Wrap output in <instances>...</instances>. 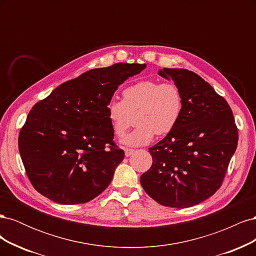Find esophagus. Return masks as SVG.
<instances>
[{"mask_svg":"<svg viewBox=\"0 0 256 256\" xmlns=\"http://www.w3.org/2000/svg\"><path fill=\"white\" fill-rule=\"evenodd\" d=\"M134 150H131V148H125V156L126 157H129L131 154H134Z\"/></svg>","mask_w":256,"mask_h":256,"instance_id":"obj_1","label":"esophagus"}]
</instances>
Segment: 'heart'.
Wrapping results in <instances>:
<instances>
[{
	"instance_id": "b5f03b06",
	"label": "heart",
	"mask_w": 256,
	"mask_h": 256,
	"mask_svg": "<svg viewBox=\"0 0 256 256\" xmlns=\"http://www.w3.org/2000/svg\"><path fill=\"white\" fill-rule=\"evenodd\" d=\"M122 100H111L106 116L116 136H122L136 115L138 127L122 140L127 146H143L156 136H164L180 122L184 99L180 88L173 82L140 81L122 92Z\"/></svg>"
}]
</instances>
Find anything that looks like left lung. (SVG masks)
<instances>
[{
	"mask_svg": "<svg viewBox=\"0 0 256 256\" xmlns=\"http://www.w3.org/2000/svg\"><path fill=\"white\" fill-rule=\"evenodd\" d=\"M158 74L180 88L182 114L172 132L150 148L152 164L140 182L157 203L191 207L221 187L237 148L238 130L226 100L198 74L184 68Z\"/></svg>",
	"mask_w": 256,
	"mask_h": 256,
	"instance_id": "left-lung-1",
	"label": "left lung"
}]
</instances>
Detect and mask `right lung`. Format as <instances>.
<instances>
[{
	"label": "right lung",
	"instance_id": "1",
	"mask_svg": "<svg viewBox=\"0 0 256 256\" xmlns=\"http://www.w3.org/2000/svg\"><path fill=\"white\" fill-rule=\"evenodd\" d=\"M145 64L92 69L60 84L30 111L19 152L33 187L63 205L86 203L110 184L124 150L113 142L106 106Z\"/></svg>",
	"mask_w": 256,
	"mask_h": 256
}]
</instances>
